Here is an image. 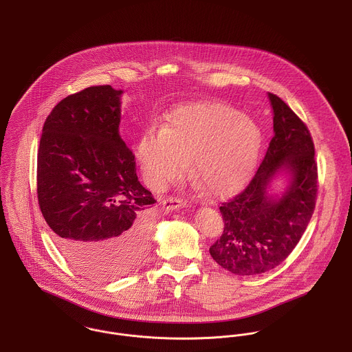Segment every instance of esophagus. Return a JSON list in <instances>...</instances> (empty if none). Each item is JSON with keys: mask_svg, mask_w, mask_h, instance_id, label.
<instances>
[{"mask_svg": "<svg viewBox=\"0 0 352 352\" xmlns=\"http://www.w3.org/2000/svg\"><path fill=\"white\" fill-rule=\"evenodd\" d=\"M164 207L168 208V210H176V208H180V207H186L187 206V201H184L183 199L180 197H175V196H168L164 201H162Z\"/></svg>", "mask_w": 352, "mask_h": 352, "instance_id": "34e87169", "label": "esophagus"}]
</instances>
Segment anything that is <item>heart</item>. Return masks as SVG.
I'll use <instances>...</instances> for the list:
<instances>
[{
    "instance_id": "heart-1",
    "label": "heart",
    "mask_w": 352,
    "mask_h": 352,
    "mask_svg": "<svg viewBox=\"0 0 352 352\" xmlns=\"http://www.w3.org/2000/svg\"><path fill=\"white\" fill-rule=\"evenodd\" d=\"M262 134L256 122L221 103H195L172 113L164 128L149 129L138 145L148 183L164 188L191 159V173L214 196L241 188L253 172Z\"/></svg>"
}]
</instances>
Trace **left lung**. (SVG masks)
<instances>
[{"mask_svg":"<svg viewBox=\"0 0 352 352\" xmlns=\"http://www.w3.org/2000/svg\"><path fill=\"white\" fill-rule=\"evenodd\" d=\"M274 135L249 186L219 210L222 236L210 254L236 276H256L278 266L293 252L309 223L318 196L315 145L307 125L288 104L269 93ZM280 171L291 177L280 197L267 193Z\"/></svg>","mask_w":352,"mask_h":352,"instance_id":"1","label":"left lung"}]
</instances>
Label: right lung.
I'll return each mask as SVG.
<instances>
[{"instance_id":"right-lung-1","label":"right lung","mask_w":352,"mask_h":352,"mask_svg":"<svg viewBox=\"0 0 352 352\" xmlns=\"http://www.w3.org/2000/svg\"><path fill=\"white\" fill-rule=\"evenodd\" d=\"M122 90L93 86L47 117L37 153V199L65 259L82 274L113 280L148 252L152 192L120 135Z\"/></svg>"}]
</instances>
